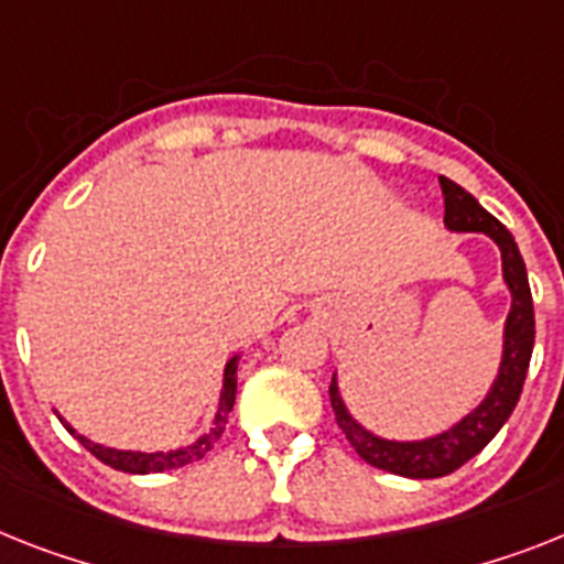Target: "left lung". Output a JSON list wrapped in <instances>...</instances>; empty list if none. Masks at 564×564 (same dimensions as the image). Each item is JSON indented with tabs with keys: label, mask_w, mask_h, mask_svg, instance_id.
I'll list each match as a JSON object with an SVG mask.
<instances>
[{
	"label": "left lung",
	"mask_w": 564,
	"mask_h": 564,
	"mask_svg": "<svg viewBox=\"0 0 564 564\" xmlns=\"http://www.w3.org/2000/svg\"><path fill=\"white\" fill-rule=\"evenodd\" d=\"M444 192V224L453 231H485L501 249V272L508 283L513 304H510L508 324H505V355H501L499 378L494 381L487 399L481 401L470 415L458 421L456 427L442 435L424 438V442H387L370 430H364L338 395V384H329V401H333L335 421L340 433L347 435L352 451L378 470L406 476V479H438L447 473L467 465L476 453L490 444L501 424L510 419L516 401L522 395L524 376L531 367L533 338H536V321H533V297L528 283V269L519 254L513 235L496 220L490 212L479 206V200L465 188L447 177H438Z\"/></svg>",
	"instance_id": "left-lung-1"
}]
</instances>
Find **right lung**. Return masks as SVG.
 Here are the masks:
<instances>
[{
	"instance_id": "right-lung-1",
	"label": "right lung",
	"mask_w": 564,
	"mask_h": 564,
	"mask_svg": "<svg viewBox=\"0 0 564 564\" xmlns=\"http://www.w3.org/2000/svg\"><path fill=\"white\" fill-rule=\"evenodd\" d=\"M235 392H238V355L226 364V372H224V392H220V406H217V415L212 421L209 433H203L200 438L188 447H180V451H169V453H134V451H113V447H102V444H94L88 442L85 435H77L70 430V424H63L68 427V433H74L79 438L85 451L97 456L102 465L113 467V470H122V473H163V470H174V467H186L197 458H203L206 453L212 451L217 444V438L224 435L226 430V421H229L231 406H235Z\"/></svg>"
}]
</instances>
